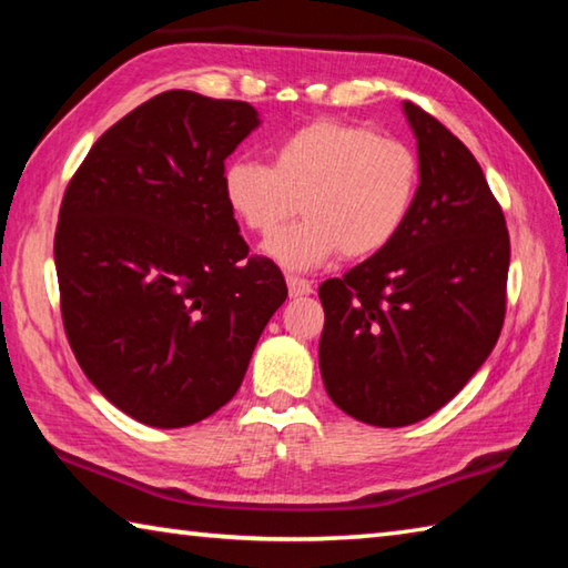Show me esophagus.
<instances>
[{"label":"esophagus","mask_w":568,"mask_h":568,"mask_svg":"<svg viewBox=\"0 0 568 568\" xmlns=\"http://www.w3.org/2000/svg\"><path fill=\"white\" fill-rule=\"evenodd\" d=\"M287 291H291V297H303V295H311L313 293V285L303 281V277H295V275H287Z\"/></svg>","instance_id":"esophagus-1"}]
</instances>
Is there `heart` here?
<instances>
[{"mask_svg":"<svg viewBox=\"0 0 568 568\" xmlns=\"http://www.w3.org/2000/svg\"><path fill=\"white\" fill-rule=\"evenodd\" d=\"M420 187L416 150L373 128L338 120L303 124L277 142L273 165L235 158L223 170L227 207L270 235L297 209L306 217L267 237L263 253L285 271H315L341 253L363 261L408 223Z\"/></svg>","mask_w":568,"mask_h":568,"instance_id":"1","label":"heart"}]
</instances>
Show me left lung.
<instances>
[{"label":"left lung","instance_id":"left-lung-1","mask_svg":"<svg viewBox=\"0 0 568 568\" xmlns=\"http://www.w3.org/2000/svg\"><path fill=\"white\" fill-rule=\"evenodd\" d=\"M420 160L416 207L388 247L321 285V376L355 420L410 426L474 378L501 335L508 230L484 170L403 102Z\"/></svg>","mask_w":568,"mask_h":568}]
</instances>
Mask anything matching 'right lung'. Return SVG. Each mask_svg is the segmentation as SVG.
<instances>
[{"instance_id": "1", "label": "right lung", "mask_w": 568, "mask_h": 568, "mask_svg": "<svg viewBox=\"0 0 568 568\" xmlns=\"http://www.w3.org/2000/svg\"><path fill=\"white\" fill-rule=\"evenodd\" d=\"M257 124L247 102L162 92L94 142L64 192L67 338L92 386L145 426L223 408L287 297L281 267L247 255L223 195L225 160Z\"/></svg>"}]
</instances>
